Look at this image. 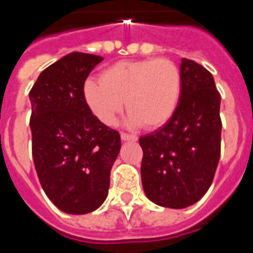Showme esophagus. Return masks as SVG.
Listing matches in <instances>:
<instances>
[{"mask_svg":"<svg viewBox=\"0 0 253 253\" xmlns=\"http://www.w3.org/2000/svg\"><path fill=\"white\" fill-rule=\"evenodd\" d=\"M120 137H122V139L124 140V142H137L138 140V138L135 137V135L128 133H122L120 134Z\"/></svg>","mask_w":253,"mask_h":253,"instance_id":"34e87169","label":"esophagus"}]
</instances>
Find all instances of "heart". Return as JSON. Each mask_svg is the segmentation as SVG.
Wrapping results in <instances>:
<instances>
[{
    "instance_id": "obj_1",
    "label": "heart",
    "mask_w": 253,
    "mask_h": 253,
    "mask_svg": "<svg viewBox=\"0 0 253 253\" xmlns=\"http://www.w3.org/2000/svg\"><path fill=\"white\" fill-rule=\"evenodd\" d=\"M180 95V69L169 58L118 62L102 71L100 82L84 86V101L101 123L113 124L125 101L131 124L148 129L169 122Z\"/></svg>"
}]
</instances>
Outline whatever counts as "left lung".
Returning <instances> with one entry per match:
<instances>
[{"label":"left lung","instance_id":"8db88e82","mask_svg":"<svg viewBox=\"0 0 253 253\" xmlns=\"http://www.w3.org/2000/svg\"><path fill=\"white\" fill-rule=\"evenodd\" d=\"M181 95L173 115L139 138L142 184L154 204L184 209L204 196L220 157V93L211 73L191 59L180 64Z\"/></svg>","mask_w":253,"mask_h":253}]
</instances>
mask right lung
Wrapping results in <instances>:
<instances>
[{"instance_id": "obj_1", "label": "right lung", "mask_w": 253, "mask_h": 253, "mask_svg": "<svg viewBox=\"0 0 253 253\" xmlns=\"http://www.w3.org/2000/svg\"><path fill=\"white\" fill-rule=\"evenodd\" d=\"M104 59L73 51L40 73L29 92L33 158L42 187L67 214L101 207L120 134L102 124L84 97L86 78Z\"/></svg>"}]
</instances>
